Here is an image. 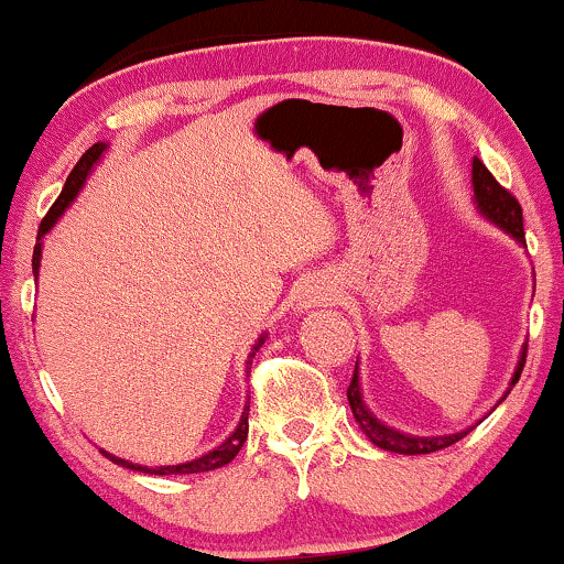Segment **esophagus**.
<instances>
[{
	"label": "esophagus",
	"instance_id": "1",
	"mask_svg": "<svg viewBox=\"0 0 564 564\" xmlns=\"http://www.w3.org/2000/svg\"><path fill=\"white\" fill-rule=\"evenodd\" d=\"M329 290L326 288H318V284H305L303 295H301V303L303 308H311V305H318V303H326L329 301Z\"/></svg>",
	"mask_w": 564,
	"mask_h": 564
}]
</instances>
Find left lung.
<instances>
[{
  "label": "left lung",
  "mask_w": 564,
  "mask_h": 564,
  "mask_svg": "<svg viewBox=\"0 0 564 564\" xmlns=\"http://www.w3.org/2000/svg\"><path fill=\"white\" fill-rule=\"evenodd\" d=\"M474 193H476V204L486 214V217H489L495 225L502 227L505 232H510L512 238L525 246L523 208H520L518 198L512 196L507 187L499 185L497 177L491 175V172L484 166V162H478V159H474ZM525 352H528V345L523 347V356H520V364H518L516 377H512V384H518L520 371H523ZM347 402H350L352 415H356L360 429L366 431L368 440H371L381 449L400 452V455H429V452H440L444 447H452L455 442H460L463 436L470 431L468 429V431H460V434H449V436H405V434H400V431L384 426L379 419H373V413L364 405V398H360L358 364H356V371H352L350 387H347Z\"/></svg>",
  "instance_id": "obj_1"
}]
</instances>
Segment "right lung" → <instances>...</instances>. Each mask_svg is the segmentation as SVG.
I'll use <instances>...</instances> for the list:
<instances>
[{
  "instance_id": "right-lung-1",
  "label": "right lung",
  "mask_w": 564,
  "mask_h": 564,
  "mask_svg": "<svg viewBox=\"0 0 564 564\" xmlns=\"http://www.w3.org/2000/svg\"><path fill=\"white\" fill-rule=\"evenodd\" d=\"M104 149H107V145H104V143H94V145H90V149L86 151V154H83V156L78 159V164L73 166V172H69V177H67L65 187H62L59 198L54 200L52 208H48V212H46V217L41 219V225H39V240L44 238V235L48 232V229L54 227V221H57V219L62 217V212H65V208L69 206V200H73L75 196H78L80 185L86 183V177H88L90 166L96 164V159L101 156V151H104ZM39 263H41V242H36V248H33V274H36V276H39ZM261 345H263V337L259 339V343H256L253 352H250V358H248V364H253V356H256V352H259V347H261ZM248 410H250V405H246V410H242V419H240V423H238V429H235L232 434H229V440L221 442L219 447L208 452V455L198 457V460H191V463H183V465H162V468H149V465L128 463V460H122V457L109 455V452H104V449H101V452H104V457H109V460H112V463L122 465V468L138 470V474H154V476L206 474V470L221 468V465L232 463V460H235V455H238V452L242 449V444H246V440H248Z\"/></svg>"
}]
</instances>
